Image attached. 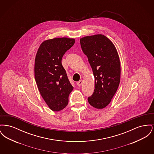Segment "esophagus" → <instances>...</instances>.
I'll return each mask as SVG.
<instances>
[{"label": "esophagus", "instance_id": "esophagus-1", "mask_svg": "<svg viewBox=\"0 0 154 154\" xmlns=\"http://www.w3.org/2000/svg\"><path fill=\"white\" fill-rule=\"evenodd\" d=\"M82 82H83V80H80L79 81H78V82H77V85L78 86H80V85H82Z\"/></svg>", "mask_w": 154, "mask_h": 154}]
</instances>
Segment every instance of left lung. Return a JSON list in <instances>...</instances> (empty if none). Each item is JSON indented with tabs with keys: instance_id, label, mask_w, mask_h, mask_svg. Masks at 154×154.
Listing matches in <instances>:
<instances>
[{
	"instance_id": "1",
	"label": "left lung",
	"mask_w": 154,
	"mask_h": 154,
	"mask_svg": "<svg viewBox=\"0 0 154 154\" xmlns=\"http://www.w3.org/2000/svg\"><path fill=\"white\" fill-rule=\"evenodd\" d=\"M82 50L88 57L95 77L94 94L88 102L97 109L109 104L117 92L121 78V63L115 45L104 35L80 38Z\"/></svg>"
}]
</instances>
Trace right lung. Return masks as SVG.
<instances>
[{"label": "right lung", "instance_id": "obj_1", "mask_svg": "<svg viewBox=\"0 0 154 154\" xmlns=\"http://www.w3.org/2000/svg\"><path fill=\"white\" fill-rule=\"evenodd\" d=\"M75 43L72 38L48 39L40 44L35 61L37 88L49 108L59 111L65 108L73 87L62 65V58Z\"/></svg>", "mask_w": 154, "mask_h": 154}]
</instances>
